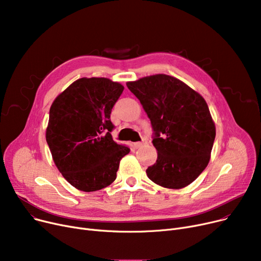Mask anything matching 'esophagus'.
Wrapping results in <instances>:
<instances>
[{"instance_id": "obj_1", "label": "esophagus", "mask_w": 261, "mask_h": 261, "mask_svg": "<svg viewBox=\"0 0 261 261\" xmlns=\"http://www.w3.org/2000/svg\"><path fill=\"white\" fill-rule=\"evenodd\" d=\"M145 144H146V140H143V142H136V143H134L133 146H134L135 148H141V147L144 146Z\"/></svg>"}]
</instances>
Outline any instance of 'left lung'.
<instances>
[{"mask_svg":"<svg viewBox=\"0 0 261 261\" xmlns=\"http://www.w3.org/2000/svg\"><path fill=\"white\" fill-rule=\"evenodd\" d=\"M151 121L158 160L146 173L172 189L193 183L211 159L216 128L202 96L174 77L158 74L127 82Z\"/></svg>","mask_w":261,"mask_h":261,"instance_id":"8db88e82","label":"left lung"}]
</instances>
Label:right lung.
I'll return each mask as SVG.
<instances>
[{"instance_id":"add662e5","label":"right lung","mask_w":261,"mask_h":261,"mask_svg":"<svg viewBox=\"0 0 261 261\" xmlns=\"http://www.w3.org/2000/svg\"><path fill=\"white\" fill-rule=\"evenodd\" d=\"M123 87L108 78H80L54 100L46 142L64 179L95 191L114 182L120 160L130 152L112 139V108Z\"/></svg>"}]
</instances>
